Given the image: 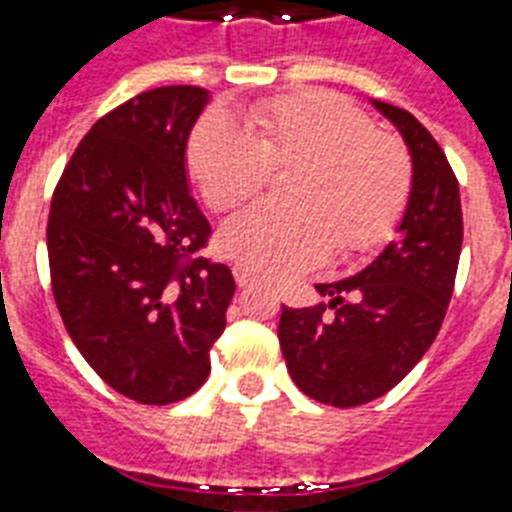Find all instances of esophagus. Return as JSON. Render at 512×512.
Wrapping results in <instances>:
<instances>
[{"mask_svg": "<svg viewBox=\"0 0 512 512\" xmlns=\"http://www.w3.org/2000/svg\"><path fill=\"white\" fill-rule=\"evenodd\" d=\"M233 277H235V284H238V287H251L253 284V274L241 264L233 266Z\"/></svg>", "mask_w": 512, "mask_h": 512, "instance_id": "esophagus-1", "label": "esophagus"}]
</instances>
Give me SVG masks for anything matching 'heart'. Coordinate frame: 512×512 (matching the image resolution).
Masks as SVG:
<instances>
[{
    "instance_id": "obj_1",
    "label": "heart",
    "mask_w": 512,
    "mask_h": 512,
    "mask_svg": "<svg viewBox=\"0 0 512 512\" xmlns=\"http://www.w3.org/2000/svg\"><path fill=\"white\" fill-rule=\"evenodd\" d=\"M243 133L225 115L197 122L187 169L217 212L253 200L271 169H292L284 205H253L220 233V246L269 279L305 274L336 251L356 256L382 246L413 189V161L397 135L333 92H297L251 104Z\"/></svg>"
}]
</instances>
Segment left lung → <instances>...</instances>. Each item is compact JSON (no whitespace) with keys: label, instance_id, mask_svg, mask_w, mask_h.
Listing matches in <instances>:
<instances>
[{"label":"left lung","instance_id":"obj_1","mask_svg":"<svg viewBox=\"0 0 512 512\" xmlns=\"http://www.w3.org/2000/svg\"><path fill=\"white\" fill-rule=\"evenodd\" d=\"M374 104L400 128L413 156L400 238L356 277L318 284L328 305H282L279 318L289 377L333 408L387 395L423 359L449 310L464 238L459 182L436 138L408 110Z\"/></svg>","mask_w":512,"mask_h":512}]
</instances>
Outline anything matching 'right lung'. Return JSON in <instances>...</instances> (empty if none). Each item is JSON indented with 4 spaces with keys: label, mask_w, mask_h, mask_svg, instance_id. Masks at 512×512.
<instances>
[{
    "label": "right lung",
    "mask_w": 512,
    "mask_h": 512,
    "mask_svg": "<svg viewBox=\"0 0 512 512\" xmlns=\"http://www.w3.org/2000/svg\"><path fill=\"white\" fill-rule=\"evenodd\" d=\"M207 104L158 87L92 125L48 215L51 287L71 341L112 390L171 405L205 384L235 282L202 256L212 228L189 194L184 151Z\"/></svg>",
    "instance_id": "1"
}]
</instances>
